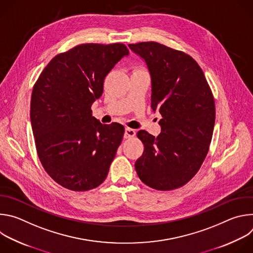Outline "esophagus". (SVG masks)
Listing matches in <instances>:
<instances>
[{
    "mask_svg": "<svg viewBox=\"0 0 253 253\" xmlns=\"http://www.w3.org/2000/svg\"><path fill=\"white\" fill-rule=\"evenodd\" d=\"M136 135V132L134 129H131V128H126L125 129V132H124V138L125 139H128V138H132Z\"/></svg>",
    "mask_w": 253,
    "mask_h": 253,
    "instance_id": "1",
    "label": "esophagus"
}]
</instances>
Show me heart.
Wrapping results in <instances>:
<instances>
[{"label":"heart","mask_w":253,"mask_h":253,"mask_svg":"<svg viewBox=\"0 0 253 253\" xmlns=\"http://www.w3.org/2000/svg\"><path fill=\"white\" fill-rule=\"evenodd\" d=\"M136 71H141V70H139V69H137V70H136Z\"/></svg>","instance_id":"heart-1"}]
</instances>
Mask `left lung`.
Returning <instances> with one entry per match:
<instances>
[{"label":"left lung","instance_id":"1","mask_svg":"<svg viewBox=\"0 0 253 253\" xmlns=\"http://www.w3.org/2000/svg\"><path fill=\"white\" fill-rule=\"evenodd\" d=\"M145 62L151 108L158 111V137L140 130L144 151L135 162L143 183L157 190L186 184L204 161L211 142L215 105L203 71L187 54L155 42L128 45Z\"/></svg>","mask_w":253,"mask_h":253}]
</instances>
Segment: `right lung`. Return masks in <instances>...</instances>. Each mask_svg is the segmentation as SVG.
<instances>
[{"label": "right lung", "instance_id": "1", "mask_svg": "<svg viewBox=\"0 0 253 253\" xmlns=\"http://www.w3.org/2000/svg\"><path fill=\"white\" fill-rule=\"evenodd\" d=\"M129 51L123 44H82L53 58L36 82L30 118L40 161L61 186L87 191L99 186L124 134L102 124L91 106L105 77Z\"/></svg>", "mask_w": 253, "mask_h": 253}]
</instances>
